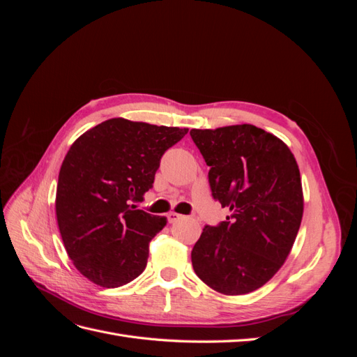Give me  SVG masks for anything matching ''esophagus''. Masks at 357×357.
I'll return each instance as SVG.
<instances>
[{
	"label": "esophagus",
	"mask_w": 357,
	"mask_h": 357,
	"mask_svg": "<svg viewBox=\"0 0 357 357\" xmlns=\"http://www.w3.org/2000/svg\"><path fill=\"white\" fill-rule=\"evenodd\" d=\"M181 218H183L181 214L174 213V211H171V213H168V214H167V219H168V222H169V223H174V222H177L178 219H181Z\"/></svg>",
	"instance_id": "34e87169"
}]
</instances>
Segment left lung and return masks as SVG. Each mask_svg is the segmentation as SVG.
Segmentation results:
<instances>
[{"instance_id":"obj_1","label":"left lung","mask_w":357,"mask_h":357,"mask_svg":"<svg viewBox=\"0 0 357 357\" xmlns=\"http://www.w3.org/2000/svg\"><path fill=\"white\" fill-rule=\"evenodd\" d=\"M190 137L210 167L213 198L231 210L225 222L204 226L193 271L223 295L250 294L295 243L304 211L298 164L282 139L253 125L190 129Z\"/></svg>"}]
</instances>
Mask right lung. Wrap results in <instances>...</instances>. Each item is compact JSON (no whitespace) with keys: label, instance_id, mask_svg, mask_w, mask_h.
I'll return each mask as SVG.
<instances>
[{"label":"right lung","instance_id":"obj_1","mask_svg":"<svg viewBox=\"0 0 357 357\" xmlns=\"http://www.w3.org/2000/svg\"><path fill=\"white\" fill-rule=\"evenodd\" d=\"M188 134L117 117L75 139L62 162L56 219L74 266L95 284L119 287L144 271L149 243L167 219L137 208L160 158Z\"/></svg>","mask_w":357,"mask_h":357}]
</instances>
